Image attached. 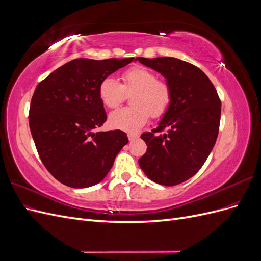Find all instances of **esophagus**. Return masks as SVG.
Here are the masks:
<instances>
[{
	"instance_id": "1",
	"label": "esophagus",
	"mask_w": 261,
	"mask_h": 261,
	"mask_svg": "<svg viewBox=\"0 0 261 261\" xmlns=\"http://www.w3.org/2000/svg\"><path fill=\"white\" fill-rule=\"evenodd\" d=\"M128 139H129V141H133V140H135L137 137H138V135H136V134H128Z\"/></svg>"
}]
</instances>
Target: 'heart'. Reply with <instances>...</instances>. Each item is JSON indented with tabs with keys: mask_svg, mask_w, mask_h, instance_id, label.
I'll list each match as a JSON object with an SVG mask.
<instances>
[{
	"mask_svg": "<svg viewBox=\"0 0 261 261\" xmlns=\"http://www.w3.org/2000/svg\"><path fill=\"white\" fill-rule=\"evenodd\" d=\"M122 84L112 77H106L99 85V98L109 109L120 107L132 94V107L118 109L109 116V123L114 128L137 132L147 123L149 116L162 117L171 107L173 90L171 85L158 80L151 69L133 66L121 76Z\"/></svg>",
	"mask_w": 261,
	"mask_h": 261,
	"instance_id": "1",
	"label": "heart"
}]
</instances>
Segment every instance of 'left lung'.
<instances>
[{
  "label": "left lung",
  "instance_id": "obj_1",
  "mask_svg": "<svg viewBox=\"0 0 261 261\" xmlns=\"http://www.w3.org/2000/svg\"><path fill=\"white\" fill-rule=\"evenodd\" d=\"M161 73L173 90V100L159 126L141 134L147 145L138 160L145 174L155 183L174 186L194 176L216 144L221 100L201 69L175 58H138Z\"/></svg>",
  "mask_w": 261,
  "mask_h": 261
}]
</instances>
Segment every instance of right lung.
I'll return each mask as SVG.
<instances>
[{
  "mask_svg": "<svg viewBox=\"0 0 261 261\" xmlns=\"http://www.w3.org/2000/svg\"><path fill=\"white\" fill-rule=\"evenodd\" d=\"M133 60L76 59L38 84L29 127L44 167L62 184L73 188L98 184L128 143L120 129H94L107 121L100 83Z\"/></svg>",
  "mask_w": 261,
  "mask_h": 261,
  "instance_id": "obj_1",
  "label": "right lung"
}]
</instances>
